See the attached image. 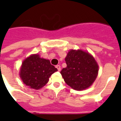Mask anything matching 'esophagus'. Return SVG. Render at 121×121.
Wrapping results in <instances>:
<instances>
[{
  "label": "esophagus",
  "instance_id": "esophagus-1",
  "mask_svg": "<svg viewBox=\"0 0 121 121\" xmlns=\"http://www.w3.org/2000/svg\"><path fill=\"white\" fill-rule=\"evenodd\" d=\"M56 67L57 68V69L58 70V71H60L61 70V66L60 65H58L56 66Z\"/></svg>",
  "mask_w": 121,
  "mask_h": 121
}]
</instances>
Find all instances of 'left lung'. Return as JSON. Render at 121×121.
<instances>
[{
	"label": "left lung",
	"instance_id": "obj_1",
	"mask_svg": "<svg viewBox=\"0 0 121 121\" xmlns=\"http://www.w3.org/2000/svg\"><path fill=\"white\" fill-rule=\"evenodd\" d=\"M67 67L61 71L64 81L73 89H87L95 80L99 66L91 55L82 50H71L65 58Z\"/></svg>",
	"mask_w": 121,
	"mask_h": 121
}]
</instances>
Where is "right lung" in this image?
<instances>
[{"mask_svg": "<svg viewBox=\"0 0 121 121\" xmlns=\"http://www.w3.org/2000/svg\"><path fill=\"white\" fill-rule=\"evenodd\" d=\"M57 71L50 61L41 58L38 54H34L23 61L20 76L25 85L39 89L47 83L51 74Z\"/></svg>", "mask_w": 121, "mask_h": 121, "instance_id": "add662e5", "label": "right lung"}]
</instances>
